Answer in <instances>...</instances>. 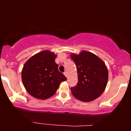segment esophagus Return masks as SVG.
<instances>
[{"label":"esophagus","mask_w":131,"mask_h":131,"mask_svg":"<svg viewBox=\"0 0 131 131\" xmlns=\"http://www.w3.org/2000/svg\"><path fill=\"white\" fill-rule=\"evenodd\" d=\"M64 76H65L66 77H67V72H64Z\"/></svg>","instance_id":"1"}]
</instances>
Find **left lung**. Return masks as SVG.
Returning a JSON list of instances; mask_svg holds the SVG:
<instances>
[{
    "instance_id": "1",
    "label": "left lung",
    "mask_w": 131,
    "mask_h": 131,
    "mask_svg": "<svg viewBox=\"0 0 131 131\" xmlns=\"http://www.w3.org/2000/svg\"><path fill=\"white\" fill-rule=\"evenodd\" d=\"M70 57L77 67L78 82L71 92L76 99L90 102L101 96L105 91L108 78L104 62L91 52L82 51L79 54L71 53Z\"/></svg>"
}]
</instances>
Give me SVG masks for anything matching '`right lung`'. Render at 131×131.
Here are the masks:
<instances>
[{
  "label": "right lung",
  "mask_w": 131,
  "mask_h": 131,
  "mask_svg": "<svg viewBox=\"0 0 131 131\" xmlns=\"http://www.w3.org/2000/svg\"><path fill=\"white\" fill-rule=\"evenodd\" d=\"M57 55L45 50L25 62L21 71L23 83L27 92L37 99L46 100L56 93L61 82L67 78L58 71L55 61Z\"/></svg>",
  "instance_id": "right-lung-1"
}]
</instances>
